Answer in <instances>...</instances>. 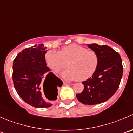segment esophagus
<instances>
[{"mask_svg":"<svg viewBox=\"0 0 133 133\" xmlns=\"http://www.w3.org/2000/svg\"><path fill=\"white\" fill-rule=\"evenodd\" d=\"M63 83H64V84H72L71 82H63Z\"/></svg>","mask_w":133,"mask_h":133,"instance_id":"obj_1","label":"esophagus"}]
</instances>
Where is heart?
Listing matches in <instances>:
<instances>
[{"label": "heart", "instance_id": "heart-1", "mask_svg": "<svg viewBox=\"0 0 133 133\" xmlns=\"http://www.w3.org/2000/svg\"><path fill=\"white\" fill-rule=\"evenodd\" d=\"M47 66L57 72L65 67L68 63L69 69L61 74L67 80L85 81L93 76L99 64V57L95 51L76 44L63 47L61 51H48L45 55Z\"/></svg>", "mask_w": 133, "mask_h": 133}]
</instances>
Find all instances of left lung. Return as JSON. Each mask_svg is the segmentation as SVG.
Wrapping results in <instances>:
<instances>
[{
  "label": "left lung",
  "instance_id": "8db88e82",
  "mask_svg": "<svg viewBox=\"0 0 133 133\" xmlns=\"http://www.w3.org/2000/svg\"><path fill=\"white\" fill-rule=\"evenodd\" d=\"M99 57L97 70L91 78L82 82L83 91L76 97L82 104L95 105L108 101L119 86L123 74L120 55L108 45L88 44Z\"/></svg>",
  "mask_w": 133,
  "mask_h": 133
}]
</instances>
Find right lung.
Masks as SVG:
<instances>
[{
  "mask_svg": "<svg viewBox=\"0 0 133 133\" xmlns=\"http://www.w3.org/2000/svg\"><path fill=\"white\" fill-rule=\"evenodd\" d=\"M46 47L44 44L35 45L19 53L13 63L14 85L19 97L31 106L35 108H48L52 104L43 98L42 91L48 100L57 99L59 87L63 82L55 74L50 72L45 61ZM49 91L46 97L45 88Z\"/></svg>",
  "mask_w": 133,
  "mask_h": 133,
  "instance_id": "right-lung-1",
  "label": "right lung"
}]
</instances>
